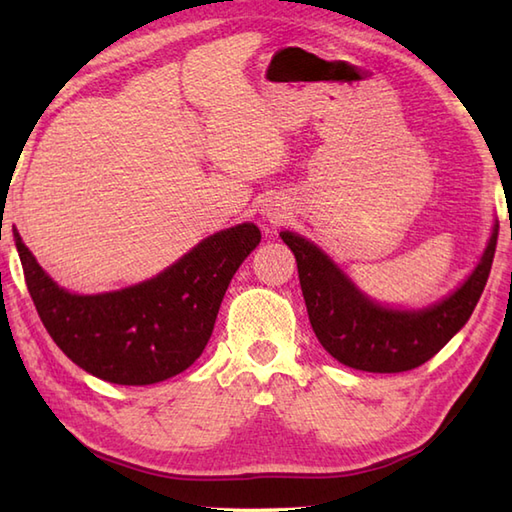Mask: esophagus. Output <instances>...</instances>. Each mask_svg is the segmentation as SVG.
<instances>
[{
    "mask_svg": "<svg viewBox=\"0 0 512 512\" xmlns=\"http://www.w3.org/2000/svg\"><path fill=\"white\" fill-rule=\"evenodd\" d=\"M262 213H264L266 220H268V222H273V224H275V222H279L281 217H284V211L279 209V204H273V202L266 204L264 209H262Z\"/></svg>",
    "mask_w": 512,
    "mask_h": 512,
    "instance_id": "1",
    "label": "esophagus"
}]
</instances>
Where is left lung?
Listing matches in <instances>:
<instances>
[{
	"mask_svg": "<svg viewBox=\"0 0 512 512\" xmlns=\"http://www.w3.org/2000/svg\"><path fill=\"white\" fill-rule=\"evenodd\" d=\"M497 228L495 220L480 262L469 277L447 297L422 308L380 303L358 288L312 239L295 231H281L279 237L297 259L308 317L325 352L363 372L398 374L427 363L471 319L491 273Z\"/></svg>",
	"mask_w": 512,
	"mask_h": 512,
	"instance_id": "8db88e82",
	"label": "left lung"
}]
</instances>
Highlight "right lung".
Returning a JSON list of instances; mask_svg holds the SVG:
<instances>
[{"instance_id": "obj_1", "label": "right lung", "mask_w": 512, "mask_h": 512, "mask_svg": "<svg viewBox=\"0 0 512 512\" xmlns=\"http://www.w3.org/2000/svg\"><path fill=\"white\" fill-rule=\"evenodd\" d=\"M26 286L61 352L114 385H154L191 367L213 334L224 292L262 242L253 222L217 231L138 284L79 295L61 288L13 228Z\"/></svg>"}]
</instances>
